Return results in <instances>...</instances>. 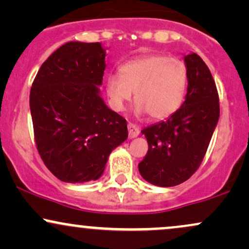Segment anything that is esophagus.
I'll list each match as a JSON object with an SVG mask.
<instances>
[{"label":"esophagus","mask_w":249,"mask_h":249,"mask_svg":"<svg viewBox=\"0 0 249 249\" xmlns=\"http://www.w3.org/2000/svg\"><path fill=\"white\" fill-rule=\"evenodd\" d=\"M127 128H128V137H130V138H136V137L139 136V133H141L139 127L137 126L136 124H133V123H128Z\"/></svg>","instance_id":"1"}]
</instances>
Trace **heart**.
I'll return each mask as SVG.
<instances>
[{"label":"heart","instance_id":"obj_1","mask_svg":"<svg viewBox=\"0 0 249 249\" xmlns=\"http://www.w3.org/2000/svg\"><path fill=\"white\" fill-rule=\"evenodd\" d=\"M187 82L184 61L164 53H148L124 63L119 76H108L107 92L115 110H123L134 92L138 112L164 119L182 104Z\"/></svg>","mask_w":249,"mask_h":249}]
</instances>
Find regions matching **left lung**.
Listing matches in <instances>:
<instances>
[{
    "instance_id": "obj_1",
    "label": "left lung",
    "mask_w": 249,
    "mask_h": 249,
    "mask_svg": "<svg viewBox=\"0 0 249 249\" xmlns=\"http://www.w3.org/2000/svg\"><path fill=\"white\" fill-rule=\"evenodd\" d=\"M185 102L167 121L142 130L148 150L139 162V172L157 186H176L196 173L219 121V95L210 69L196 53L185 56Z\"/></svg>"
}]
</instances>
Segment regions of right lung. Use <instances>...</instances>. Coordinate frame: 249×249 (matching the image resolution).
<instances>
[{
  "label": "right lung",
  "instance_id": "obj_1",
  "mask_svg": "<svg viewBox=\"0 0 249 249\" xmlns=\"http://www.w3.org/2000/svg\"><path fill=\"white\" fill-rule=\"evenodd\" d=\"M105 67L99 42H68L48 57L33 82L37 151L64 182L98 179L113 148L127 138L126 119L99 96Z\"/></svg>",
  "mask_w": 249,
  "mask_h": 249
}]
</instances>
